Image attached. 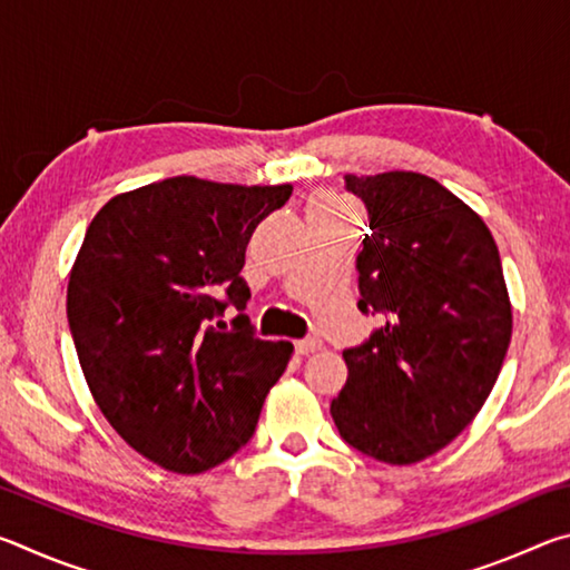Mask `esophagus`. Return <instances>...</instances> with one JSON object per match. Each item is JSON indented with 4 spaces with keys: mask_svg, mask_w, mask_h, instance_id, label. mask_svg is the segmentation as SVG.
<instances>
[{
    "mask_svg": "<svg viewBox=\"0 0 570 570\" xmlns=\"http://www.w3.org/2000/svg\"><path fill=\"white\" fill-rule=\"evenodd\" d=\"M294 346H296L298 354H314V352L322 350V340H320V336H306V340L294 342Z\"/></svg>",
    "mask_w": 570,
    "mask_h": 570,
    "instance_id": "1",
    "label": "esophagus"
}]
</instances>
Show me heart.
Returning a JSON list of instances; mask_svg holds the SVG:
<instances>
[{"label": "heart", "mask_w": 570, "mask_h": 570, "mask_svg": "<svg viewBox=\"0 0 570 570\" xmlns=\"http://www.w3.org/2000/svg\"><path fill=\"white\" fill-rule=\"evenodd\" d=\"M312 208H324V210H346V204L336 196H320L312 204Z\"/></svg>", "instance_id": "b5f03b06"}]
</instances>
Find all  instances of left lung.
Segmentation results:
<instances>
[{
    "instance_id": "obj_1",
    "label": "left lung",
    "mask_w": 570,
    "mask_h": 570,
    "mask_svg": "<svg viewBox=\"0 0 570 570\" xmlns=\"http://www.w3.org/2000/svg\"><path fill=\"white\" fill-rule=\"evenodd\" d=\"M344 186L372 228L356 306L384 326L344 350L332 417L354 450L412 465L450 445L493 390L513 332L503 264L482 218L435 178L390 170Z\"/></svg>"
}]
</instances>
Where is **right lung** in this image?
<instances>
[{
    "label": "right lung",
    "instance_id": "obj_1",
    "mask_svg": "<svg viewBox=\"0 0 570 570\" xmlns=\"http://www.w3.org/2000/svg\"><path fill=\"white\" fill-rule=\"evenodd\" d=\"M292 186L193 176L110 198L67 284V322L88 387L115 432L156 465L193 475L254 435L294 346L264 342L240 276L254 228ZM234 305L226 331L217 316Z\"/></svg>",
    "mask_w": 570,
    "mask_h": 570
}]
</instances>
